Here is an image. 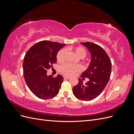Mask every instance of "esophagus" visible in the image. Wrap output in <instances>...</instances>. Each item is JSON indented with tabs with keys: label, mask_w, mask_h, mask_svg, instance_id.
Listing matches in <instances>:
<instances>
[{
	"label": "esophagus",
	"mask_w": 134,
	"mask_h": 134,
	"mask_svg": "<svg viewBox=\"0 0 134 134\" xmlns=\"http://www.w3.org/2000/svg\"><path fill=\"white\" fill-rule=\"evenodd\" d=\"M64 78L65 79H70V77L67 76H64Z\"/></svg>",
	"instance_id": "esophagus-1"
}]
</instances>
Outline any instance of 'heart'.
I'll list each match as a JSON object with an SVG mask.
<instances>
[{
    "instance_id": "heart-1",
    "label": "heart",
    "mask_w": 134,
    "mask_h": 134,
    "mask_svg": "<svg viewBox=\"0 0 134 134\" xmlns=\"http://www.w3.org/2000/svg\"><path fill=\"white\" fill-rule=\"evenodd\" d=\"M74 51L76 55L81 59H83L87 55V51L86 49L82 46L76 47L73 48ZM65 55V50L64 49L61 50L56 56V60L59 63L64 62ZM82 70V68L79 65H73L70 64H65L60 67V71L63 74L67 76H71L75 74L76 72L80 71Z\"/></svg>"
}]
</instances>
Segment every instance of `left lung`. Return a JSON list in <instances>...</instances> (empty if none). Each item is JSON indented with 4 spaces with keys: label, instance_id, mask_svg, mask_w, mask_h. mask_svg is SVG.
I'll use <instances>...</instances> for the list:
<instances>
[{
    "label": "left lung",
    "instance_id": "1",
    "mask_svg": "<svg viewBox=\"0 0 134 134\" xmlns=\"http://www.w3.org/2000/svg\"><path fill=\"white\" fill-rule=\"evenodd\" d=\"M80 43L86 46L91 54L90 66L81 75L90 80L84 84L83 80L79 78V83L72 88V93L78 99L89 101L98 97L107 86L110 78L112 64L106 51L100 46L90 42Z\"/></svg>",
    "mask_w": 134,
    "mask_h": 134
}]
</instances>
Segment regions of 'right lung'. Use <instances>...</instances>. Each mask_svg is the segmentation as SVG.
<instances>
[{
	"instance_id": "1",
	"label": "right lung",
	"mask_w": 134,
	"mask_h": 134,
	"mask_svg": "<svg viewBox=\"0 0 134 134\" xmlns=\"http://www.w3.org/2000/svg\"><path fill=\"white\" fill-rule=\"evenodd\" d=\"M65 44L49 41L35 43L26 54L23 59V76L30 91L38 98L48 99L59 92L64 78L47 75V70L56 63L58 51Z\"/></svg>"
}]
</instances>
